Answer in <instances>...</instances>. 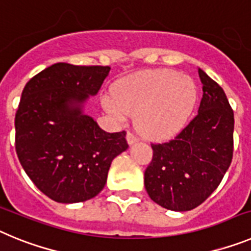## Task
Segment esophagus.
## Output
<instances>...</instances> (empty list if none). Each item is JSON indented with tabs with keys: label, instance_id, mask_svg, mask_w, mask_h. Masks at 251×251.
I'll list each match as a JSON object with an SVG mask.
<instances>
[{
	"label": "esophagus",
	"instance_id": "1",
	"mask_svg": "<svg viewBox=\"0 0 251 251\" xmlns=\"http://www.w3.org/2000/svg\"><path fill=\"white\" fill-rule=\"evenodd\" d=\"M138 141V137L134 136L132 132H128L127 133V142L129 143V145H133V143H136V142Z\"/></svg>",
	"mask_w": 251,
	"mask_h": 251
}]
</instances>
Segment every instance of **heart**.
Masks as SVG:
<instances>
[{
  "label": "heart",
  "instance_id": "1",
  "mask_svg": "<svg viewBox=\"0 0 251 251\" xmlns=\"http://www.w3.org/2000/svg\"><path fill=\"white\" fill-rule=\"evenodd\" d=\"M197 89L187 75L174 70H148L124 77L103 97L105 110L123 122L137 114L139 129L152 138L178 133L191 117Z\"/></svg>",
  "mask_w": 251,
  "mask_h": 251
}]
</instances>
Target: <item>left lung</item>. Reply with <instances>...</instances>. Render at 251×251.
Returning a JSON list of instances; mask_svg holds the SVG:
<instances>
[{
	"instance_id": "obj_1",
	"label": "left lung",
	"mask_w": 251,
	"mask_h": 251,
	"mask_svg": "<svg viewBox=\"0 0 251 251\" xmlns=\"http://www.w3.org/2000/svg\"><path fill=\"white\" fill-rule=\"evenodd\" d=\"M202 99L199 113L171 141L153 145L145 172L147 194L172 211H190L220 185L234 152V112L225 92L199 69Z\"/></svg>"
}]
</instances>
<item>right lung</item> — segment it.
<instances>
[{
    "label": "right lung",
    "instance_id": "add662e5",
    "mask_svg": "<svg viewBox=\"0 0 251 251\" xmlns=\"http://www.w3.org/2000/svg\"><path fill=\"white\" fill-rule=\"evenodd\" d=\"M109 72V66L57 63L22 90L15 117L17 157L35 186L56 202L97 196L112 161L128 148L126 130L105 132L83 113Z\"/></svg>",
    "mask_w": 251,
    "mask_h": 251
}]
</instances>
